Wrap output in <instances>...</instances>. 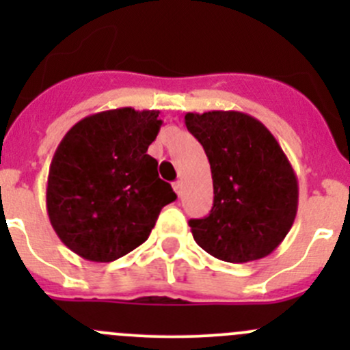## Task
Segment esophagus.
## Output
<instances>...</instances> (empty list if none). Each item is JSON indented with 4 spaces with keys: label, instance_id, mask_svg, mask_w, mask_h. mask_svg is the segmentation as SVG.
<instances>
[{
    "label": "esophagus",
    "instance_id": "1",
    "mask_svg": "<svg viewBox=\"0 0 350 350\" xmlns=\"http://www.w3.org/2000/svg\"><path fill=\"white\" fill-rule=\"evenodd\" d=\"M172 188H174L176 195H178V196H181V189H183V183H181V181H176V183H172Z\"/></svg>",
    "mask_w": 350,
    "mask_h": 350
}]
</instances>
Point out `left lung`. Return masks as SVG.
I'll return each mask as SVG.
<instances>
[{
    "label": "left lung",
    "instance_id": "8db88e82",
    "mask_svg": "<svg viewBox=\"0 0 350 350\" xmlns=\"http://www.w3.org/2000/svg\"><path fill=\"white\" fill-rule=\"evenodd\" d=\"M185 123L213 179L210 215L189 220L196 243L232 264L269 256L298 211V179L278 140L259 120L232 109L186 113Z\"/></svg>",
    "mask_w": 350,
    "mask_h": 350
}]
</instances>
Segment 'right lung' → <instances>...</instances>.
Masks as SVG:
<instances>
[{
	"label": "right lung",
	"mask_w": 350,
	"mask_h": 350,
	"mask_svg": "<svg viewBox=\"0 0 350 350\" xmlns=\"http://www.w3.org/2000/svg\"><path fill=\"white\" fill-rule=\"evenodd\" d=\"M157 109L116 108L79 120L59 144L47 178L52 228L74 254L111 262L149 239L176 200L147 154L161 130Z\"/></svg>",
	"instance_id": "obj_1"
}]
</instances>
